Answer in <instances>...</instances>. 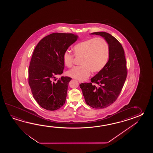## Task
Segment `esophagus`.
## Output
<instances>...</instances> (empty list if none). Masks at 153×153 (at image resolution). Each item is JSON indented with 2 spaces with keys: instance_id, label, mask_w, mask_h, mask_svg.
Here are the masks:
<instances>
[{
  "instance_id": "1",
  "label": "esophagus",
  "mask_w": 153,
  "mask_h": 153,
  "mask_svg": "<svg viewBox=\"0 0 153 153\" xmlns=\"http://www.w3.org/2000/svg\"><path fill=\"white\" fill-rule=\"evenodd\" d=\"M78 81H79V82L80 84V83H82V82H83V81H80V80H79Z\"/></svg>"
}]
</instances>
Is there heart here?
<instances>
[{"label":"heart","mask_w":153,"mask_h":153,"mask_svg":"<svg viewBox=\"0 0 153 153\" xmlns=\"http://www.w3.org/2000/svg\"><path fill=\"white\" fill-rule=\"evenodd\" d=\"M76 57H82L80 66H76L67 72L69 76L84 81L93 73L100 72L107 65L110 57V47L103 38H91L79 42L73 47ZM74 56L68 51L63 55V61L67 67H71Z\"/></svg>","instance_id":"b5f03b06"}]
</instances>
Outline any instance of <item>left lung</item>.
Wrapping results in <instances>:
<instances>
[{
	"mask_svg": "<svg viewBox=\"0 0 153 153\" xmlns=\"http://www.w3.org/2000/svg\"><path fill=\"white\" fill-rule=\"evenodd\" d=\"M91 34L99 35L107 41L110 57L104 68L91 78V82L80 84V87L86 104L102 109L113 104L120 94L127 76L126 61L123 46L113 36L104 32Z\"/></svg>",
	"mask_w": 153,
	"mask_h": 153,
	"instance_id": "1",
	"label": "left lung"
}]
</instances>
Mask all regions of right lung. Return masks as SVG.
Listing matches in <instances>:
<instances>
[{
	"instance_id": "right-lung-1",
	"label": "right lung",
	"mask_w": 153,
	"mask_h": 153,
	"mask_svg": "<svg viewBox=\"0 0 153 153\" xmlns=\"http://www.w3.org/2000/svg\"><path fill=\"white\" fill-rule=\"evenodd\" d=\"M72 33H54L46 36L36 46L28 69V83L33 97L41 107L56 111L65 103L72 78L56 76L63 73V55L78 39Z\"/></svg>"
}]
</instances>
